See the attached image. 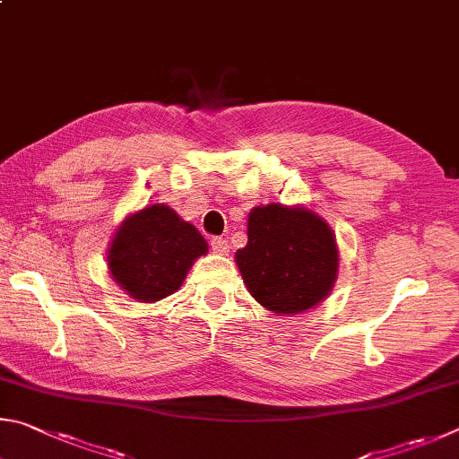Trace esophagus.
Segmentation results:
<instances>
[{
    "instance_id": "34e87169",
    "label": "esophagus",
    "mask_w": 459,
    "mask_h": 459,
    "mask_svg": "<svg viewBox=\"0 0 459 459\" xmlns=\"http://www.w3.org/2000/svg\"><path fill=\"white\" fill-rule=\"evenodd\" d=\"M212 250L215 252V254H221V255H225L230 252V244H228V239H223V238H212Z\"/></svg>"
}]
</instances>
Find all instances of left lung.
Here are the masks:
<instances>
[{
	"instance_id": "obj_1",
	"label": "left lung",
	"mask_w": 459,
	"mask_h": 459,
	"mask_svg": "<svg viewBox=\"0 0 459 459\" xmlns=\"http://www.w3.org/2000/svg\"><path fill=\"white\" fill-rule=\"evenodd\" d=\"M244 284L280 316L318 307L339 276V244L331 225L304 205L268 204L247 215V244L236 252Z\"/></svg>"
}]
</instances>
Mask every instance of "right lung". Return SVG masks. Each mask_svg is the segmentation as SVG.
I'll return each instance as SVG.
<instances>
[{"label":"right lung","mask_w":459,"mask_h":459,"mask_svg":"<svg viewBox=\"0 0 459 459\" xmlns=\"http://www.w3.org/2000/svg\"><path fill=\"white\" fill-rule=\"evenodd\" d=\"M209 252L195 225L165 204L126 215L107 252L110 278L136 302H159L177 292L199 255Z\"/></svg>","instance_id":"1"}]
</instances>
